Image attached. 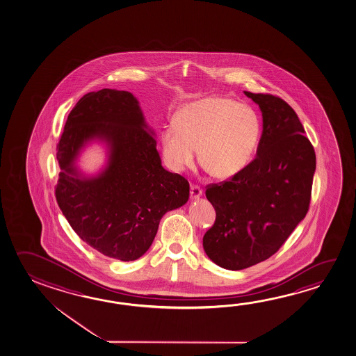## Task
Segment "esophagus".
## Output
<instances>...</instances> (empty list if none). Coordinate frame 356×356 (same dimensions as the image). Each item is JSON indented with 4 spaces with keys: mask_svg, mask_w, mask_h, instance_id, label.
<instances>
[{
    "mask_svg": "<svg viewBox=\"0 0 356 356\" xmlns=\"http://www.w3.org/2000/svg\"><path fill=\"white\" fill-rule=\"evenodd\" d=\"M202 193H203V191H202V188L199 187V186H197V184H192L191 186V198L199 199Z\"/></svg>",
    "mask_w": 356,
    "mask_h": 356,
    "instance_id": "esophagus-1",
    "label": "esophagus"
}]
</instances>
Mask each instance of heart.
<instances>
[{
    "label": "heart",
    "instance_id": "obj_1",
    "mask_svg": "<svg viewBox=\"0 0 356 356\" xmlns=\"http://www.w3.org/2000/svg\"><path fill=\"white\" fill-rule=\"evenodd\" d=\"M260 137L257 112L228 97H205L183 106L173 126L162 133L163 154L177 172L199 161L217 178H229L244 168Z\"/></svg>",
    "mask_w": 356,
    "mask_h": 356
}]
</instances>
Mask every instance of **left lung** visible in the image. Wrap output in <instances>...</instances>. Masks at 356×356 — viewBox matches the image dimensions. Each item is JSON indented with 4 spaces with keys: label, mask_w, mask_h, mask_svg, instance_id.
Masks as SVG:
<instances>
[{
    "label": "left lung",
    "mask_w": 356,
    "mask_h": 356,
    "mask_svg": "<svg viewBox=\"0 0 356 356\" xmlns=\"http://www.w3.org/2000/svg\"><path fill=\"white\" fill-rule=\"evenodd\" d=\"M244 93L263 115L257 157L229 179L205 189L217 217L203 236V248L209 259L229 270L277 253L307 216L316 167L296 111L280 97Z\"/></svg>",
    "instance_id": "left-lung-1"
}]
</instances>
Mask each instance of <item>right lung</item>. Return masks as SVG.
<instances>
[{
	"label": "right lung",
	"mask_w": 356,
	"mask_h": 356,
	"mask_svg": "<svg viewBox=\"0 0 356 356\" xmlns=\"http://www.w3.org/2000/svg\"><path fill=\"white\" fill-rule=\"evenodd\" d=\"M145 128L132 93L103 88L76 103L57 145L60 211L82 241L122 261L140 258L163 216L189 198L187 179L163 168L157 140ZM93 138L109 143V165L97 177L81 179L74 161Z\"/></svg>",
	"instance_id": "1"
}]
</instances>
